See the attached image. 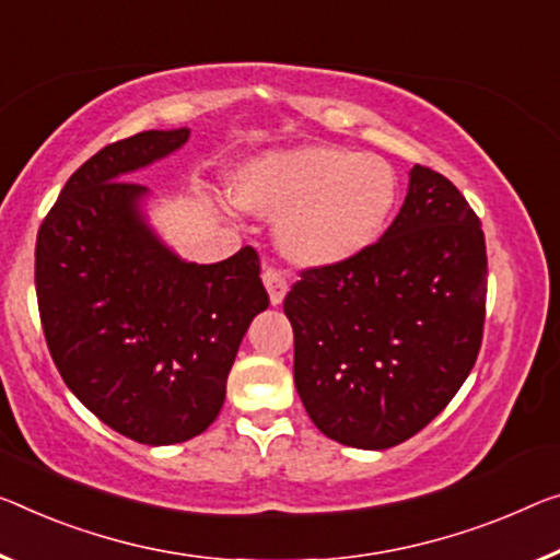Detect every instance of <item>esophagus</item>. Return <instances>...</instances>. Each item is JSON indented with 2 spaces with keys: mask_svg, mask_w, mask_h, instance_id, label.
I'll return each mask as SVG.
<instances>
[{
  "mask_svg": "<svg viewBox=\"0 0 560 560\" xmlns=\"http://www.w3.org/2000/svg\"><path fill=\"white\" fill-rule=\"evenodd\" d=\"M262 282H265V290H268V295H270V305H275V307L282 305V300H285V295H288L285 278H282V275L275 268H265Z\"/></svg>",
  "mask_w": 560,
  "mask_h": 560,
  "instance_id": "esophagus-1",
  "label": "esophagus"
}]
</instances>
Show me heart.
<instances>
[{
	"mask_svg": "<svg viewBox=\"0 0 560 560\" xmlns=\"http://www.w3.org/2000/svg\"><path fill=\"white\" fill-rule=\"evenodd\" d=\"M395 170L377 154L300 144L253 158L230 175V197L257 218H278L288 262L328 270L377 243L398 205Z\"/></svg>",
	"mask_w": 560,
	"mask_h": 560,
	"instance_id": "obj_1",
	"label": "heart"
}]
</instances>
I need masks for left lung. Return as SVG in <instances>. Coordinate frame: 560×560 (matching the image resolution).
I'll use <instances>...</instances> for the list:
<instances>
[{"label": "left lung", "instance_id": "left-lung-1", "mask_svg": "<svg viewBox=\"0 0 560 560\" xmlns=\"http://www.w3.org/2000/svg\"><path fill=\"white\" fill-rule=\"evenodd\" d=\"M486 278L476 212L416 165L385 235L338 268L305 270L285 298L295 388L317 430L363 451L423 430L476 363Z\"/></svg>", "mask_w": 560, "mask_h": 560}]
</instances>
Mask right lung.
<instances>
[{"label": "right lung", "mask_w": 560, "mask_h": 560, "mask_svg": "<svg viewBox=\"0 0 560 560\" xmlns=\"http://www.w3.org/2000/svg\"><path fill=\"white\" fill-rule=\"evenodd\" d=\"M187 140L179 127L102 148L67 179L34 253L59 375L102 423L144 445L210 428L240 342L270 305L253 247L212 265L183 260L150 225L148 187L127 183Z\"/></svg>", "instance_id": "add662e5"}]
</instances>
